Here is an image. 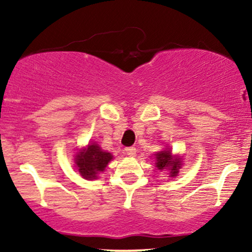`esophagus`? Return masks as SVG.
I'll use <instances>...</instances> for the list:
<instances>
[{
    "instance_id": "esophagus-1",
    "label": "esophagus",
    "mask_w": 252,
    "mask_h": 252,
    "mask_svg": "<svg viewBox=\"0 0 252 252\" xmlns=\"http://www.w3.org/2000/svg\"><path fill=\"white\" fill-rule=\"evenodd\" d=\"M124 153H126L128 156H135L136 155V148L134 147H128V148L124 149Z\"/></svg>"
}]
</instances>
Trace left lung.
I'll return each instance as SVG.
<instances>
[{
  "instance_id": "1",
  "label": "left lung",
  "mask_w": 252,
  "mask_h": 252,
  "mask_svg": "<svg viewBox=\"0 0 252 252\" xmlns=\"http://www.w3.org/2000/svg\"><path fill=\"white\" fill-rule=\"evenodd\" d=\"M156 167L160 170H169V176L174 178L179 174V169L181 168V158L179 156H173L172 150L166 148L162 152L155 154Z\"/></svg>"
}]
</instances>
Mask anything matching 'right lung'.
<instances>
[{
    "label": "right lung",
    "mask_w": 252,
    "mask_h": 252,
    "mask_svg": "<svg viewBox=\"0 0 252 252\" xmlns=\"http://www.w3.org/2000/svg\"><path fill=\"white\" fill-rule=\"evenodd\" d=\"M114 158L110 153L104 152L96 143H90L79 149L74 156V164L79 174L86 180H94L104 172L110 161Z\"/></svg>",
    "instance_id": "obj_1"
}]
</instances>
